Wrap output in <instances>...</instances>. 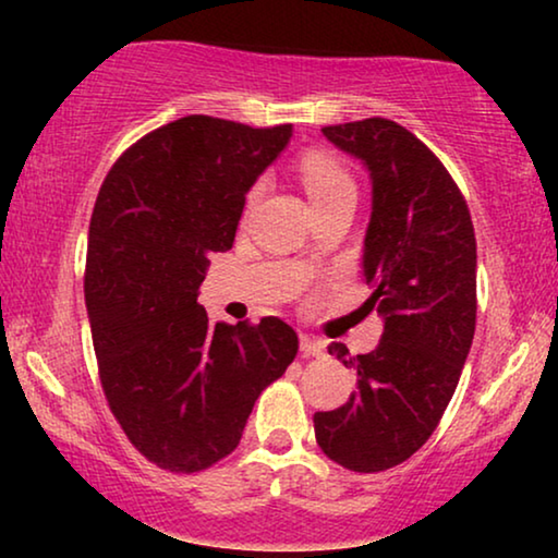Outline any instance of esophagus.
Masks as SVG:
<instances>
[{
	"mask_svg": "<svg viewBox=\"0 0 558 558\" xmlns=\"http://www.w3.org/2000/svg\"><path fill=\"white\" fill-rule=\"evenodd\" d=\"M300 350H302L304 357H323L325 355V342L317 340V338H310V335H302Z\"/></svg>",
	"mask_w": 558,
	"mask_h": 558,
	"instance_id": "obj_1",
	"label": "esophagus"
}]
</instances>
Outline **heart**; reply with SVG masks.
Here are the masks:
<instances>
[{"label": "heart", "mask_w": 558, "mask_h": 558, "mask_svg": "<svg viewBox=\"0 0 558 558\" xmlns=\"http://www.w3.org/2000/svg\"><path fill=\"white\" fill-rule=\"evenodd\" d=\"M300 180L307 197L315 208L338 201L342 195H355V182L350 178V172L342 167L338 159L323 155V151H307L300 159ZM258 195H262V182H256L248 190L246 205L254 208Z\"/></svg>", "instance_id": "b5f03b06"}]
</instances>
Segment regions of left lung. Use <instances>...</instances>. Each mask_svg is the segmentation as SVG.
Instances as JSON below:
<instances>
[{"label": "left lung", "mask_w": 558, "mask_h": 558, "mask_svg": "<svg viewBox=\"0 0 558 558\" xmlns=\"http://www.w3.org/2000/svg\"><path fill=\"white\" fill-rule=\"evenodd\" d=\"M323 134L368 167L363 307L384 317V335L365 355L327 348L357 386L340 409L317 411L315 437L345 470L384 472L426 445L460 384L477 317L475 228L452 174L409 129L373 117Z\"/></svg>", "instance_id": "8db88e82"}]
</instances>
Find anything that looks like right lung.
Segmentation results:
<instances>
[{
  "label": "right lung",
  "mask_w": 558,
  "mask_h": 558,
  "mask_svg": "<svg viewBox=\"0 0 558 558\" xmlns=\"http://www.w3.org/2000/svg\"><path fill=\"white\" fill-rule=\"evenodd\" d=\"M289 136L292 124L193 113L134 142L98 190L83 279L98 378L129 441L178 475L239 447L300 348L279 317L213 325L197 304L210 254L233 246L248 187Z\"/></svg>",
  "instance_id": "1"
}]
</instances>
